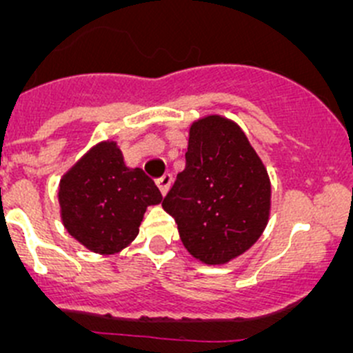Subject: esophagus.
I'll use <instances>...</instances> for the list:
<instances>
[{
	"label": "esophagus",
	"mask_w": 353,
	"mask_h": 353,
	"mask_svg": "<svg viewBox=\"0 0 353 353\" xmlns=\"http://www.w3.org/2000/svg\"><path fill=\"white\" fill-rule=\"evenodd\" d=\"M170 184H172V176H170V174H165V176H162L160 179H157V186H159L160 193H162L163 196H165L167 191H169Z\"/></svg>",
	"instance_id": "obj_1"
}]
</instances>
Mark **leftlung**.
Masks as SVG:
<instances>
[{"label":"left lung","instance_id":"obj_1","mask_svg":"<svg viewBox=\"0 0 353 353\" xmlns=\"http://www.w3.org/2000/svg\"><path fill=\"white\" fill-rule=\"evenodd\" d=\"M270 199L268 172L244 131L222 116L194 121L186 167L162 201L190 254L205 265L243 254L268 223Z\"/></svg>","mask_w":353,"mask_h":353}]
</instances>
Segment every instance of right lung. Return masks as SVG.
<instances>
[{"instance_id": "obj_1", "label": "right lung", "mask_w": 353, "mask_h": 353, "mask_svg": "<svg viewBox=\"0 0 353 353\" xmlns=\"http://www.w3.org/2000/svg\"><path fill=\"white\" fill-rule=\"evenodd\" d=\"M63 225L78 243L114 254L138 236L147 206L162 201L141 169H130L116 141L92 147L59 183Z\"/></svg>"}]
</instances>
